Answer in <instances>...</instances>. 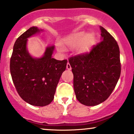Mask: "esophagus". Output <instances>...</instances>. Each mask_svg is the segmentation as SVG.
I'll return each mask as SVG.
<instances>
[{
	"label": "esophagus",
	"instance_id": "obj_1",
	"mask_svg": "<svg viewBox=\"0 0 134 134\" xmlns=\"http://www.w3.org/2000/svg\"><path fill=\"white\" fill-rule=\"evenodd\" d=\"M67 69H68V70H71V69H72V67H71L70 64H69V62L67 64Z\"/></svg>",
	"mask_w": 134,
	"mask_h": 134
}]
</instances>
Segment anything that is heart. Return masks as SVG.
Returning <instances> with one entry per match:
<instances>
[{"label": "heart", "instance_id": "obj_1", "mask_svg": "<svg viewBox=\"0 0 134 134\" xmlns=\"http://www.w3.org/2000/svg\"><path fill=\"white\" fill-rule=\"evenodd\" d=\"M94 41L92 35L88 34L85 31H78L70 34L65 37L62 40L64 47L60 44L58 45V49L59 52H64L65 48H74L79 46L80 53L86 54L90 52Z\"/></svg>", "mask_w": 134, "mask_h": 134}]
</instances>
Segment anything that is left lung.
Returning a JSON list of instances; mask_svg holds the SVG:
<instances>
[{"label": "left lung", "instance_id": "left-lung-1", "mask_svg": "<svg viewBox=\"0 0 134 134\" xmlns=\"http://www.w3.org/2000/svg\"><path fill=\"white\" fill-rule=\"evenodd\" d=\"M100 29L101 42L90 53L69 59L76 97L86 106L97 105L107 99L121 74L118 44L107 30L101 26Z\"/></svg>", "mask_w": 134, "mask_h": 134}]
</instances>
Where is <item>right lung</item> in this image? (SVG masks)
Instances as JSON below:
<instances>
[{
    "label": "right lung",
    "instance_id": "add662e5",
    "mask_svg": "<svg viewBox=\"0 0 134 134\" xmlns=\"http://www.w3.org/2000/svg\"><path fill=\"white\" fill-rule=\"evenodd\" d=\"M43 31L33 26L16 40L10 59V73L18 93L32 105L43 107L54 99L56 89L67 60L52 58L54 45L46 47L40 58L33 57L29 52L28 38Z\"/></svg>",
    "mask_w": 134,
    "mask_h": 134
}]
</instances>
